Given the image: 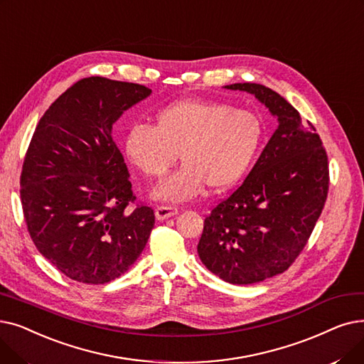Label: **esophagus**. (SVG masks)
<instances>
[{"mask_svg":"<svg viewBox=\"0 0 364 364\" xmlns=\"http://www.w3.org/2000/svg\"><path fill=\"white\" fill-rule=\"evenodd\" d=\"M179 210L176 207H170V205H157V209H155V218L159 220H164L173 215H176Z\"/></svg>","mask_w":364,"mask_h":364,"instance_id":"34e87169","label":"esophagus"}]
</instances>
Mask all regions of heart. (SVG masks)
<instances>
[{
	"instance_id": "obj_1",
	"label": "heart",
	"mask_w": 364,
	"mask_h": 364,
	"mask_svg": "<svg viewBox=\"0 0 364 364\" xmlns=\"http://www.w3.org/2000/svg\"><path fill=\"white\" fill-rule=\"evenodd\" d=\"M262 137V123L253 112L188 99L159 109L154 126H132L124 148L133 166L152 179L163 178L179 152L183 164L155 189V197L186 201L207 185L213 191L235 185L253 163Z\"/></svg>"
}]
</instances>
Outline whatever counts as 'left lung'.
<instances>
[{"label": "left lung", "instance_id": "8db88e82", "mask_svg": "<svg viewBox=\"0 0 364 364\" xmlns=\"http://www.w3.org/2000/svg\"><path fill=\"white\" fill-rule=\"evenodd\" d=\"M225 89L255 95L279 119L246 181L204 219L198 256L231 284L284 272L308 243L328 191V163L316 127L279 93L255 82Z\"/></svg>", "mask_w": 364, "mask_h": 364}]
</instances>
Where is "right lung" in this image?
Instances as JSON below:
<instances>
[{"instance_id":"right-lung-1","label":"right lung","mask_w":364,"mask_h":364,"mask_svg":"<svg viewBox=\"0 0 364 364\" xmlns=\"http://www.w3.org/2000/svg\"><path fill=\"white\" fill-rule=\"evenodd\" d=\"M151 95L141 84L89 77L44 112L21 173V201L38 252L71 280L105 284L124 274L155 223L136 201L112 124Z\"/></svg>"}]
</instances>
